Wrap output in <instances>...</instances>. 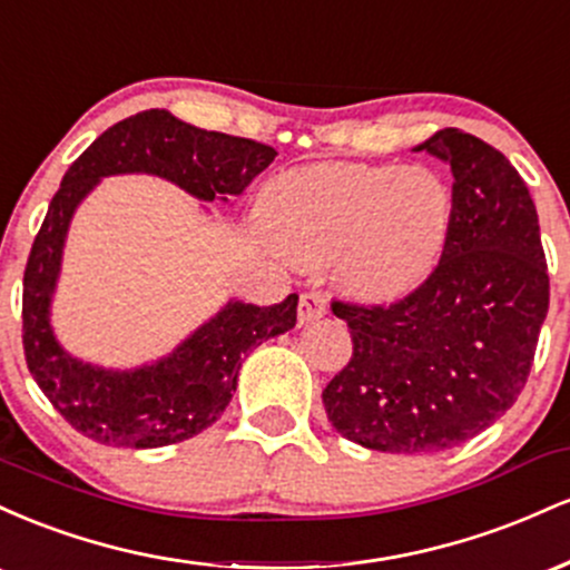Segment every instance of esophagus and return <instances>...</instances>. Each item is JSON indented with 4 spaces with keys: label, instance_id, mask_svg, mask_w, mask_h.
Returning <instances> with one entry per match:
<instances>
[{
    "label": "esophagus",
    "instance_id": "obj_1",
    "mask_svg": "<svg viewBox=\"0 0 570 570\" xmlns=\"http://www.w3.org/2000/svg\"><path fill=\"white\" fill-rule=\"evenodd\" d=\"M324 313H326V299L318 292H305L303 297H299V307H297L299 324L318 322Z\"/></svg>",
    "mask_w": 570,
    "mask_h": 570
}]
</instances>
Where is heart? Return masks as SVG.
I'll list each match as a JSON object with an SVG mask.
<instances>
[{
  "instance_id": "b5f03b06",
  "label": "heart",
  "mask_w": 570,
  "mask_h": 570,
  "mask_svg": "<svg viewBox=\"0 0 570 570\" xmlns=\"http://www.w3.org/2000/svg\"><path fill=\"white\" fill-rule=\"evenodd\" d=\"M259 217L292 259H335L337 278L370 299H396L434 273L453 225V193L426 166L316 163L273 176Z\"/></svg>"
}]
</instances>
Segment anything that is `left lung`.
<instances>
[{"label":"left lung","mask_w":570,"mask_h":570,"mask_svg":"<svg viewBox=\"0 0 570 570\" xmlns=\"http://www.w3.org/2000/svg\"><path fill=\"white\" fill-rule=\"evenodd\" d=\"M453 171V225L434 273L399 303H332L353 356L324 389L337 434L381 453H442L520 396L549 311L539 214L495 147L458 128L415 153Z\"/></svg>","instance_id":"8db88e82"}]
</instances>
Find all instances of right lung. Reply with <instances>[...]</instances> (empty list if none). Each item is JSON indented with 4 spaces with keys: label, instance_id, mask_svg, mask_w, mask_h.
<instances>
[{
    "label": "right lung",
    "instance_id": "right-lung-1",
    "mask_svg": "<svg viewBox=\"0 0 570 570\" xmlns=\"http://www.w3.org/2000/svg\"><path fill=\"white\" fill-rule=\"evenodd\" d=\"M273 158L276 149L267 144L195 128L168 109H147L104 130L71 163L23 273L26 364L71 429L109 448L185 442L230 404L246 353L297 324V294L271 307L230 299L158 362L109 370L71 356L56 340L50 305L77 206L104 176L117 174H153L198 200L227 203Z\"/></svg>",
    "mask_w": 570,
    "mask_h": 570
}]
</instances>
